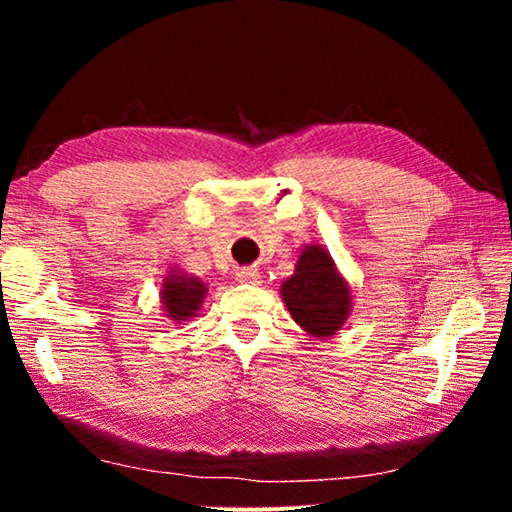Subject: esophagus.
<instances>
[{
	"mask_svg": "<svg viewBox=\"0 0 512 512\" xmlns=\"http://www.w3.org/2000/svg\"><path fill=\"white\" fill-rule=\"evenodd\" d=\"M237 280L241 284H259V280H262V275H259V271L255 266H248V268H241V271H237Z\"/></svg>",
	"mask_w": 512,
	"mask_h": 512,
	"instance_id": "esophagus-1",
	"label": "esophagus"
}]
</instances>
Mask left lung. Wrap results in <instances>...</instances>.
Segmentation results:
<instances>
[{"label": "left lung", "mask_w": 512, "mask_h": 512, "mask_svg": "<svg viewBox=\"0 0 512 512\" xmlns=\"http://www.w3.org/2000/svg\"><path fill=\"white\" fill-rule=\"evenodd\" d=\"M280 293L300 329L320 341L339 334L350 318V282L336 268L332 255L318 244L300 250L296 271L280 284Z\"/></svg>", "instance_id": "1"}]
</instances>
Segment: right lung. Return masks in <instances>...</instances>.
I'll return each mask as SVG.
<instances>
[{"mask_svg": "<svg viewBox=\"0 0 512 512\" xmlns=\"http://www.w3.org/2000/svg\"><path fill=\"white\" fill-rule=\"evenodd\" d=\"M205 296L207 287L201 277L180 271L176 266L169 268L160 287V305L164 318L169 323H187L189 318H194L201 311Z\"/></svg>", "mask_w": 512, "mask_h": 512, "instance_id": "right-lung-1", "label": "right lung"}]
</instances>
